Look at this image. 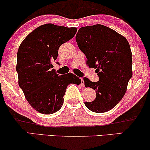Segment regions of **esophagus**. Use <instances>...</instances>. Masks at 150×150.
I'll use <instances>...</instances> for the list:
<instances>
[{"instance_id":"obj_1","label":"esophagus","mask_w":150,"mask_h":150,"mask_svg":"<svg viewBox=\"0 0 150 150\" xmlns=\"http://www.w3.org/2000/svg\"><path fill=\"white\" fill-rule=\"evenodd\" d=\"M81 86L82 87H84V80L83 79H81Z\"/></svg>"}]
</instances>
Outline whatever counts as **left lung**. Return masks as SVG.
Instances as JSON below:
<instances>
[{"mask_svg":"<svg viewBox=\"0 0 150 150\" xmlns=\"http://www.w3.org/2000/svg\"><path fill=\"white\" fill-rule=\"evenodd\" d=\"M86 55V64L96 69L97 82L84 78L86 88L96 91V98L84 104L90 111L105 113L112 109L125 94L132 76V54L127 39L101 24L81 27L75 37Z\"/></svg>","mask_w":150,"mask_h":150,"instance_id":"8db88e82","label":"left lung"}]
</instances>
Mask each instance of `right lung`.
<instances>
[{"mask_svg":"<svg viewBox=\"0 0 150 150\" xmlns=\"http://www.w3.org/2000/svg\"><path fill=\"white\" fill-rule=\"evenodd\" d=\"M77 28L46 24L40 26L24 39L17 54L18 84L30 106L43 114L60 110L69 84L81 83L72 73L59 75L52 62L62 44L74 37Z\"/></svg>","mask_w":150,"mask_h":150,"instance_id":"right-lung-1","label":"right lung"}]
</instances>
